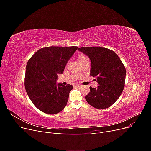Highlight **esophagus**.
Returning <instances> with one entry per match:
<instances>
[{"instance_id": "esophagus-1", "label": "esophagus", "mask_w": 151, "mask_h": 151, "mask_svg": "<svg viewBox=\"0 0 151 151\" xmlns=\"http://www.w3.org/2000/svg\"><path fill=\"white\" fill-rule=\"evenodd\" d=\"M76 87H77V88H80L81 87V85H79V84H77V85H75Z\"/></svg>"}]
</instances>
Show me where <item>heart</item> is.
Masks as SVG:
<instances>
[{"label":"heart","mask_w":151,"mask_h":151,"mask_svg":"<svg viewBox=\"0 0 151 151\" xmlns=\"http://www.w3.org/2000/svg\"><path fill=\"white\" fill-rule=\"evenodd\" d=\"M85 57H86V56H84V55H80L78 57V61L79 60H81V59H83V58H85Z\"/></svg>","instance_id":"obj_1"}]
</instances>
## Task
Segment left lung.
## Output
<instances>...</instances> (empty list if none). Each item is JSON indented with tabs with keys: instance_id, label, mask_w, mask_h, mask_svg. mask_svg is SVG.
<instances>
[{
	"instance_id": "obj_1",
	"label": "left lung",
	"mask_w": 151,
	"mask_h": 151,
	"mask_svg": "<svg viewBox=\"0 0 151 151\" xmlns=\"http://www.w3.org/2000/svg\"><path fill=\"white\" fill-rule=\"evenodd\" d=\"M91 62V76L96 77L97 88L90 87L86 100L93 107L106 109L119 98L125 87L126 69L113 50L98 47L78 48Z\"/></svg>"
}]
</instances>
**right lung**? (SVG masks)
I'll return each mask as SVG.
<instances>
[{"label":"right lung","instance_id":"1","mask_svg":"<svg viewBox=\"0 0 151 151\" xmlns=\"http://www.w3.org/2000/svg\"><path fill=\"white\" fill-rule=\"evenodd\" d=\"M77 47H48L40 48L27 63L24 86L35 106L43 113L55 115L67 103L73 86L56 84L58 74H62L68 60Z\"/></svg>","mask_w":151,"mask_h":151}]
</instances>
